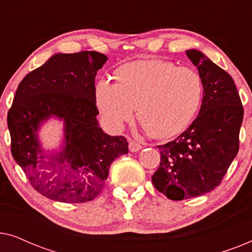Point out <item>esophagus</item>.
<instances>
[{
  "label": "esophagus",
  "mask_w": 252,
  "mask_h": 252,
  "mask_svg": "<svg viewBox=\"0 0 252 252\" xmlns=\"http://www.w3.org/2000/svg\"><path fill=\"white\" fill-rule=\"evenodd\" d=\"M128 148H129V151H132V153H136V151H139V150L142 149V146H141V144L137 142V141L129 140Z\"/></svg>",
  "instance_id": "obj_1"
}]
</instances>
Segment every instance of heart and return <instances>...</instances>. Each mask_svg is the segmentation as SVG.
<instances>
[{
	"label": "heart",
	"mask_w": 252,
	"mask_h": 252,
	"mask_svg": "<svg viewBox=\"0 0 252 252\" xmlns=\"http://www.w3.org/2000/svg\"><path fill=\"white\" fill-rule=\"evenodd\" d=\"M116 81L96 82L95 101L106 125L119 130L136 106L143 128L157 139H171L189 126L203 97V81L194 68L161 60L128 63L116 71Z\"/></svg>",
	"instance_id": "heart-1"
}]
</instances>
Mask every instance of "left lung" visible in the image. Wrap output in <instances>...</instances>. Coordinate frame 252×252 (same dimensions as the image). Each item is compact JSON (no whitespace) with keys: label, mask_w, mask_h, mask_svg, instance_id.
Returning <instances> with one entry per match:
<instances>
[{"label":"left lung","mask_w":252,"mask_h":252,"mask_svg":"<svg viewBox=\"0 0 252 252\" xmlns=\"http://www.w3.org/2000/svg\"><path fill=\"white\" fill-rule=\"evenodd\" d=\"M203 81L199 113L177 139L163 146L151 180L172 201L204 195L220 185L239 153L243 106L235 82L196 49L186 51Z\"/></svg>","instance_id":"obj_1"}]
</instances>
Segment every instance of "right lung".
Masks as SVG:
<instances>
[{
  "instance_id": "1",
  "label": "right lung",
  "mask_w": 252,
  "mask_h": 252,
  "mask_svg": "<svg viewBox=\"0 0 252 252\" xmlns=\"http://www.w3.org/2000/svg\"><path fill=\"white\" fill-rule=\"evenodd\" d=\"M108 57L97 51L56 54L20 81L8 112L11 154L41 195L85 203L104 187L117 157L128 153L124 136L98 126L95 77ZM51 116L64 124V144L56 154L40 147L37 132Z\"/></svg>"
}]
</instances>
